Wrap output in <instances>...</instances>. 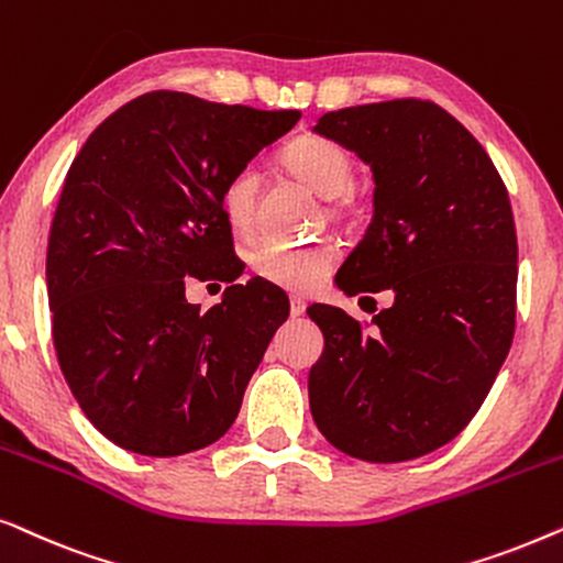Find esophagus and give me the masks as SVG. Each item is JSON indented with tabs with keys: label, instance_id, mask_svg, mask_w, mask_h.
I'll list each match as a JSON object with an SVG mask.
<instances>
[{
	"label": "esophagus",
	"instance_id": "34e87169",
	"mask_svg": "<svg viewBox=\"0 0 563 563\" xmlns=\"http://www.w3.org/2000/svg\"><path fill=\"white\" fill-rule=\"evenodd\" d=\"M289 310H291V318H299V314H305V310H307V302H305L302 297H291Z\"/></svg>",
	"mask_w": 563,
	"mask_h": 563
}]
</instances>
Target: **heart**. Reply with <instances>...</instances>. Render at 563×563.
Instances as JSON below:
<instances>
[{"instance_id":"1","label":"heart","mask_w":563,"mask_h":563,"mask_svg":"<svg viewBox=\"0 0 563 563\" xmlns=\"http://www.w3.org/2000/svg\"><path fill=\"white\" fill-rule=\"evenodd\" d=\"M282 166L307 184L314 195L330 199V212L349 214L356 210L353 191V158L345 145L325 135L305 133L284 145L279 153ZM258 174L253 166L233 172L220 189L222 218L235 233L249 235L256 225ZM338 253L330 243L282 245L268 243L251 256V268L261 282L287 291H312L333 272Z\"/></svg>"}]
</instances>
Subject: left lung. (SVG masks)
I'll use <instances>...</instances> for the list:
<instances>
[{"mask_svg":"<svg viewBox=\"0 0 563 563\" xmlns=\"http://www.w3.org/2000/svg\"><path fill=\"white\" fill-rule=\"evenodd\" d=\"M314 133L374 172V218L335 282L391 291L372 330L338 307L307 314L325 335L310 410L338 451L397 464L468 426L512 345L518 235L503 176L479 141L428 99L345 107ZM372 299V297H361Z\"/></svg>","mask_w":563,"mask_h":563,"instance_id":"obj_1","label":"left lung"}]
</instances>
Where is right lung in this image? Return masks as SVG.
<instances>
[{
  "label": "right lung",
  "mask_w": 563,
  "mask_h": 563,
  "mask_svg": "<svg viewBox=\"0 0 563 563\" xmlns=\"http://www.w3.org/2000/svg\"><path fill=\"white\" fill-rule=\"evenodd\" d=\"M299 118L148 91L68 168L45 256L53 345L84 415L120 449L181 456L238 418L289 299L251 279L202 312L184 282L241 276L220 189Z\"/></svg>",
  "instance_id": "1"
}]
</instances>
